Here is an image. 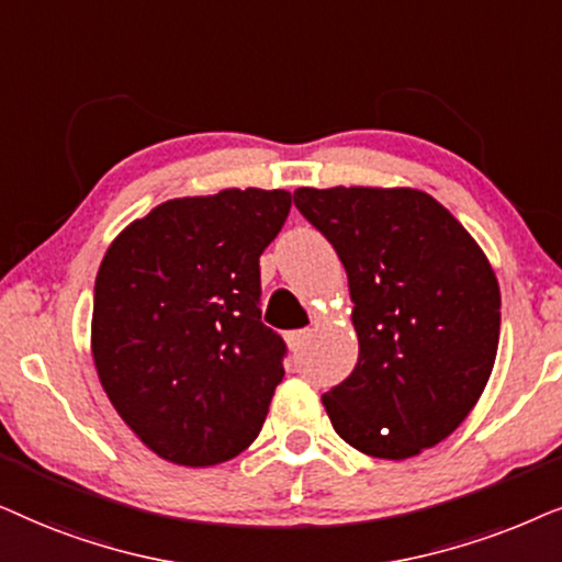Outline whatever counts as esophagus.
<instances>
[{
  "label": "esophagus",
  "instance_id": "esophagus-1",
  "mask_svg": "<svg viewBox=\"0 0 562 562\" xmlns=\"http://www.w3.org/2000/svg\"><path fill=\"white\" fill-rule=\"evenodd\" d=\"M311 328H301V331H288L285 334V341H288V347L293 349V351H297L301 347H305V341L311 339Z\"/></svg>",
  "mask_w": 562,
  "mask_h": 562
}]
</instances>
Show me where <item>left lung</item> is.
I'll list each match as a JSON object with an SVG mask.
<instances>
[{
    "mask_svg": "<svg viewBox=\"0 0 562 562\" xmlns=\"http://www.w3.org/2000/svg\"><path fill=\"white\" fill-rule=\"evenodd\" d=\"M293 200L339 254L355 303L357 364L321 395L331 426L370 458H416L485 391L501 334L496 272L414 187H297Z\"/></svg>",
    "mask_w": 562,
    "mask_h": 562,
    "instance_id": "left-lung-1",
    "label": "left lung"
}]
</instances>
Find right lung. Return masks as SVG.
<instances>
[{
    "label": "right lung",
    "mask_w": 562,
    "mask_h": 562,
    "mask_svg": "<svg viewBox=\"0 0 562 562\" xmlns=\"http://www.w3.org/2000/svg\"><path fill=\"white\" fill-rule=\"evenodd\" d=\"M288 190L175 198L128 223L94 282L92 359L117 416L161 460L244 452L280 385L285 341L259 318V257Z\"/></svg>",
    "instance_id": "add662e5"
}]
</instances>
